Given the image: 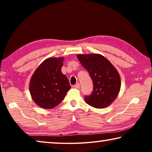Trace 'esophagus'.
Masks as SVG:
<instances>
[{
	"label": "esophagus",
	"instance_id": "1",
	"mask_svg": "<svg viewBox=\"0 0 152 152\" xmlns=\"http://www.w3.org/2000/svg\"><path fill=\"white\" fill-rule=\"evenodd\" d=\"M74 87L75 88H76V89H80V84L78 83V84H76V85H74Z\"/></svg>",
	"mask_w": 152,
	"mask_h": 152
}]
</instances>
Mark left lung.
Masks as SVG:
<instances>
[{
	"label": "left lung",
	"mask_w": 152,
	"mask_h": 152,
	"mask_svg": "<svg viewBox=\"0 0 152 152\" xmlns=\"http://www.w3.org/2000/svg\"><path fill=\"white\" fill-rule=\"evenodd\" d=\"M82 66L88 72L94 87L92 93L84 97L87 104L96 109L109 107L121 89L120 75L114 66L99 53L77 55Z\"/></svg>",
	"instance_id": "obj_1"
}]
</instances>
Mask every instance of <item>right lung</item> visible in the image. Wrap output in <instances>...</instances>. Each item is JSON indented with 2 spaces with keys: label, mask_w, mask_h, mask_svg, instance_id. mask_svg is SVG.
Returning a JSON list of instances; mask_svg holds the SVG:
<instances>
[{
  "label": "right lung",
  "mask_w": 152,
  "mask_h": 152,
  "mask_svg": "<svg viewBox=\"0 0 152 152\" xmlns=\"http://www.w3.org/2000/svg\"><path fill=\"white\" fill-rule=\"evenodd\" d=\"M64 59V57L46 59L31 78V96L35 103L43 109H51L57 106L71 88L68 78L61 73Z\"/></svg>",
  "instance_id": "obj_1"
}]
</instances>
